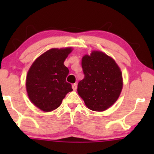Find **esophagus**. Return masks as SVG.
<instances>
[{"mask_svg": "<svg viewBox=\"0 0 154 154\" xmlns=\"http://www.w3.org/2000/svg\"><path fill=\"white\" fill-rule=\"evenodd\" d=\"M72 88L73 90H75L77 89V84L76 83H73L72 84Z\"/></svg>", "mask_w": 154, "mask_h": 154, "instance_id": "1", "label": "esophagus"}]
</instances>
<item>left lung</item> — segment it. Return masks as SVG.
Wrapping results in <instances>:
<instances>
[{
  "instance_id": "left-lung-1",
  "label": "left lung",
  "mask_w": 154,
  "mask_h": 154,
  "mask_svg": "<svg viewBox=\"0 0 154 154\" xmlns=\"http://www.w3.org/2000/svg\"><path fill=\"white\" fill-rule=\"evenodd\" d=\"M84 79L78 84V93L88 109L103 111L116 102L123 88L121 69L112 58L92 51L82 58Z\"/></svg>"
}]
</instances>
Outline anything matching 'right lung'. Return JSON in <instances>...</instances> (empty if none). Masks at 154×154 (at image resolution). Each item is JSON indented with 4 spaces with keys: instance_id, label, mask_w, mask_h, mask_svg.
Here are the masks:
<instances>
[{
    "instance_id": "obj_1",
    "label": "right lung",
    "mask_w": 154,
    "mask_h": 154,
    "mask_svg": "<svg viewBox=\"0 0 154 154\" xmlns=\"http://www.w3.org/2000/svg\"><path fill=\"white\" fill-rule=\"evenodd\" d=\"M71 51V48H52L38 57L29 69L26 91L31 102L41 110L48 112L58 108L73 90L66 81L69 71L64 64Z\"/></svg>"
}]
</instances>
